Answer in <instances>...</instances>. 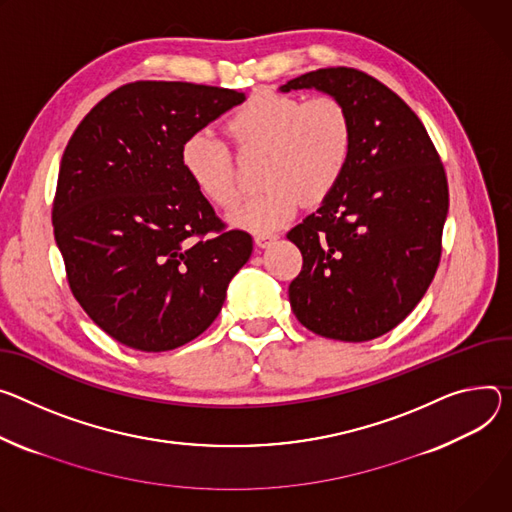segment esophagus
Instances as JSON below:
<instances>
[{"instance_id": "esophagus-1", "label": "esophagus", "mask_w": 512, "mask_h": 512, "mask_svg": "<svg viewBox=\"0 0 512 512\" xmlns=\"http://www.w3.org/2000/svg\"><path fill=\"white\" fill-rule=\"evenodd\" d=\"M277 239H280V235H277V232H257V235H255V243L259 247H269Z\"/></svg>"}]
</instances>
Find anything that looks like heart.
Returning a JSON list of instances; mask_svg holds the SVG:
<instances>
[{"label": "heart", "instance_id": "heart-1", "mask_svg": "<svg viewBox=\"0 0 512 512\" xmlns=\"http://www.w3.org/2000/svg\"><path fill=\"white\" fill-rule=\"evenodd\" d=\"M226 134L241 157H259L265 188L230 214V222L265 232L288 222L300 208L318 206L337 190L353 157L355 122L337 96L300 100L280 91L251 94L226 118ZM194 188L216 208L241 198L237 159L208 130L192 132L179 151Z\"/></svg>", "mask_w": 512, "mask_h": 512}]
</instances>
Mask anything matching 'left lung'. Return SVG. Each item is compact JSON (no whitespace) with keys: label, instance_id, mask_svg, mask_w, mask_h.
Instances as JSON below:
<instances>
[{"label":"left lung","instance_id":"left-lung-1","mask_svg":"<svg viewBox=\"0 0 512 512\" xmlns=\"http://www.w3.org/2000/svg\"><path fill=\"white\" fill-rule=\"evenodd\" d=\"M304 87L349 106L355 147L331 198L288 232L302 253L290 304L308 331L361 343L392 331L431 286L443 251L447 175L421 118L376 77L324 67L280 89Z\"/></svg>","mask_w":512,"mask_h":512}]
</instances>
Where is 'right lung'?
Here are the masks:
<instances>
[{"instance_id":"obj_1","label":"right lung","mask_w":512,"mask_h":512,"mask_svg":"<svg viewBox=\"0 0 512 512\" xmlns=\"http://www.w3.org/2000/svg\"><path fill=\"white\" fill-rule=\"evenodd\" d=\"M245 100L237 89L132 81L98 102L63 153L53 200L69 288L118 343L161 353L200 337L249 261L185 175V138Z\"/></svg>"}]
</instances>
